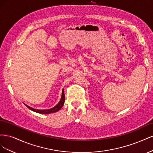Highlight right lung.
<instances>
[{
	"label": "right lung",
	"instance_id": "1",
	"mask_svg": "<svg viewBox=\"0 0 153 153\" xmlns=\"http://www.w3.org/2000/svg\"><path fill=\"white\" fill-rule=\"evenodd\" d=\"M64 101H65V95H64V89H62V96H61V100L59 102V103L56 105L54 107L50 108V109H47V110H38V109H35L30 107V106H28V105H26V106L27 108H29L30 110L34 111L35 112L37 113H39V114H52V113H54V112H56L57 111H59L60 109H61L62 106L64 105Z\"/></svg>",
	"mask_w": 153,
	"mask_h": 153
}]
</instances>
